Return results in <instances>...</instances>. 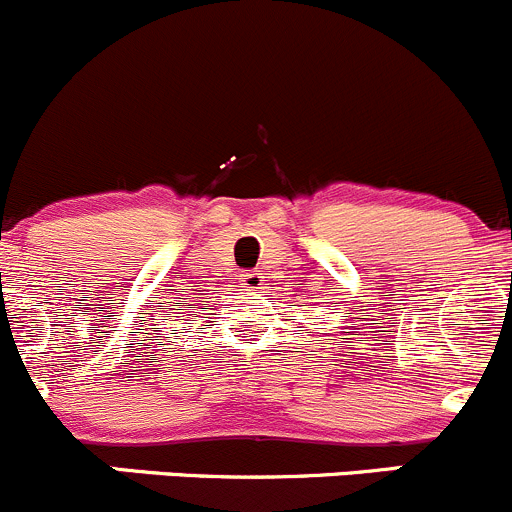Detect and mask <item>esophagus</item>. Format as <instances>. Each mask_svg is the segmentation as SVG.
I'll return each mask as SVG.
<instances>
[{"label": "esophagus", "instance_id": "34e87169", "mask_svg": "<svg viewBox=\"0 0 512 512\" xmlns=\"http://www.w3.org/2000/svg\"><path fill=\"white\" fill-rule=\"evenodd\" d=\"M240 282L242 287H247V290H262V285H265V277H262V272H245V275H240Z\"/></svg>", "mask_w": 512, "mask_h": 512}]
</instances>
